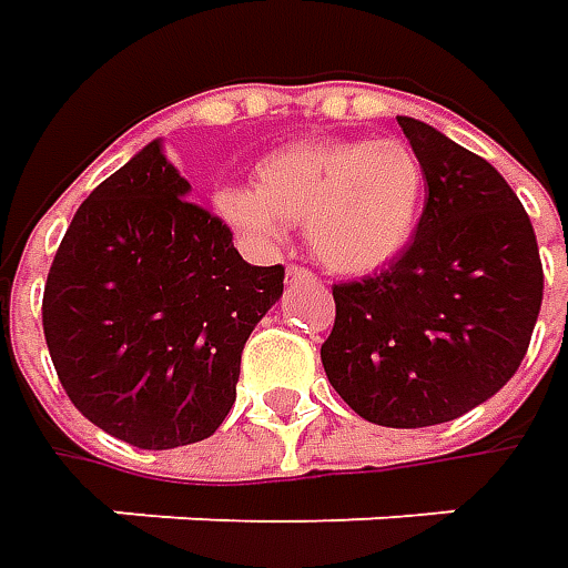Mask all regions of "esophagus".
I'll return each mask as SVG.
<instances>
[{
    "label": "esophagus",
    "mask_w": 568,
    "mask_h": 568,
    "mask_svg": "<svg viewBox=\"0 0 568 568\" xmlns=\"http://www.w3.org/2000/svg\"><path fill=\"white\" fill-rule=\"evenodd\" d=\"M287 281H291V284H310V281H316V274L310 272V268L291 265V268H287Z\"/></svg>",
    "instance_id": "obj_1"
}]
</instances>
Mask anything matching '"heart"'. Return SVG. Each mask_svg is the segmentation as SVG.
<instances>
[{
  "mask_svg": "<svg viewBox=\"0 0 568 568\" xmlns=\"http://www.w3.org/2000/svg\"><path fill=\"white\" fill-rule=\"evenodd\" d=\"M420 158L398 139H303L255 164V186L214 192V214L255 246L272 250L287 224L325 268L369 274L410 243L424 214Z\"/></svg>",
  "mask_w": 568,
  "mask_h": 568,
  "instance_id": "1",
  "label": "heart"
}]
</instances>
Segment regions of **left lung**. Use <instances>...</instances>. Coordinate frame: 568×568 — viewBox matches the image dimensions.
<instances>
[{"label": "left lung", "instance_id": "1", "mask_svg": "<svg viewBox=\"0 0 568 568\" xmlns=\"http://www.w3.org/2000/svg\"><path fill=\"white\" fill-rule=\"evenodd\" d=\"M426 202L388 268L335 284L322 366L363 420L448 424L493 398L531 344L544 268L531 217L496 166L433 125L398 116Z\"/></svg>", "mask_w": 568, "mask_h": 568}]
</instances>
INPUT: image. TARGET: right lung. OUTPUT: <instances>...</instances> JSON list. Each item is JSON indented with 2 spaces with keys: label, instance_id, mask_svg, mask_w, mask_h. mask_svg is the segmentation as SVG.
<instances>
[{
  "label": "right lung",
  "instance_id": "add662e5",
  "mask_svg": "<svg viewBox=\"0 0 568 568\" xmlns=\"http://www.w3.org/2000/svg\"><path fill=\"white\" fill-rule=\"evenodd\" d=\"M154 139L75 211L43 287L55 376L103 433L139 448L202 443L236 402L240 354L284 294L250 265Z\"/></svg>",
  "mask_w": 568,
  "mask_h": 568
}]
</instances>
